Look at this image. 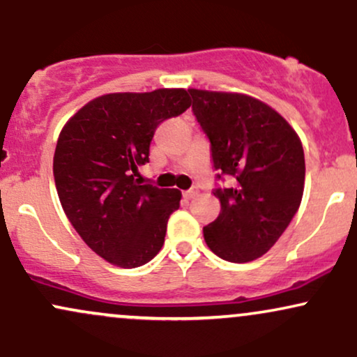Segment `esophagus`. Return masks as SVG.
<instances>
[{
	"instance_id": "34e87169",
	"label": "esophagus",
	"mask_w": 357,
	"mask_h": 357,
	"mask_svg": "<svg viewBox=\"0 0 357 357\" xmlns=\"http://www.w3.org/2000/svg\"><path fill=\"white\" fill-rule=\"evenodd\" d=\"M195 195H196V190H188V191L183 192V196H184V198H186V199L195 198Z\"/></svg>"
}]
</instances>
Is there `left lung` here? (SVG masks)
Masks as SVG:
<instances>
[{
    "mask_svg": "<svg viewBox=\"0 0 357 357\" xmlns=\"http://www.w3.org/2000/svg\"><path fill=\"white\" fill-rule=\"evenodd\" d=\"M192 114L210 139L221 211L203 228L215 255L245 264L267 253L301 206L305 161L296 130L267 104L245 93L190 89Z\"/></svg>",
    "mask_w": 357,
    "mask_h": 357,
    "instance_id": "8db88e82",
    "label": "left lung"
}]
</instances>
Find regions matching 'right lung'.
Segmentation results:
<instances>
[{
	"instance_id": "1",
	"label": "right lung",
	"mask_w": 357,
	"mask_h": 357,
	"mask_svg": "<svg viewBox=\"0 0 357 357\" xmlns=\"http://www.w3.org/2000/svg\"><path fill=\"white\" fill-rule=\"evenodd\" d=\"M191 105L184 89L107 93L61 129L53 155L55 186L72 227L97 255L122 268L147 264L162 248L181 191L141 184L155 129Z\"/></svg>"
}]
</instances>
